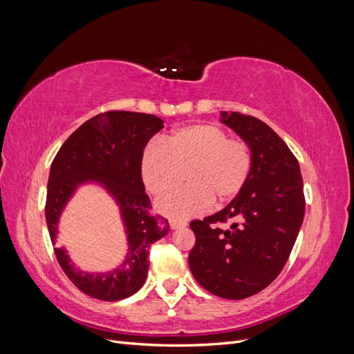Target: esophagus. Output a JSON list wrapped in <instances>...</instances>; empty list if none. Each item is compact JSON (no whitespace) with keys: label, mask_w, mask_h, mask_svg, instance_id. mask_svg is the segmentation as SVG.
<instances>
[{"label":"esophagus","mask_w":354,"mask_h":354,"mask_svg":"<svg viewBox=\"0 0 354 354\" xmlns=\"http://www.w3.org/2000/svg\"><path fill=\"white\" fill-rule=\"evenodd\" d=\"M169 226L173 230H177V229H183L186 227V223L185 221H177V220H171L169 221Z\"/></svg>","instance_id":"34e87169"}]
</instances>
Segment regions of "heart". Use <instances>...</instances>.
I'll return each mask as SVG.
<instances>
[{
	"mask_svg": "<svg viewBox=\"0 0 354 354\" xmlns=\"http://www.w3.org/2000/svg\"><path fill=\"white\" fill-rule=\"evenodd\" d=\"M251 149L241 138H229L216 124L178 128L165 136L162 146L145 149L142 180L152 195H162L185 169L187 186L169 192L156 202L160 214L171 218H190L211 203L223 205L236 198L250 178Z\"/></svg>",
	"mask_w": 354,
	"mask_h": 354,
	"instance_id": "1",
	"label": "heart"
}]
</instances>
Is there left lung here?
Instances as JSON below:
<instances>
[{
  "instance_id": "obj_1",
  "label": "left lung",
  "mask_w": 354,
  "mask_h": 354,
  "mask_svg": "<svg viewBox=\"0 0 354 354\" xmlns=\"http://www.w3.org/2000/svg\"><path fill=\"white\" fill-rule=\"evenodd\" d=\"M220 121L250 146L252 167L241 194L227 207L194 220L189 267L211 294L242 299L269 286L283 269L304 218L303 177L297 158L272 128L239 112ZM230 221L227 231L212 223Z\"/></svg>"
}]
</instances>
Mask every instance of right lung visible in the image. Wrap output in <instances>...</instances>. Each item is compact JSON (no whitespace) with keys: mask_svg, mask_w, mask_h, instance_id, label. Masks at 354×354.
<instances>
[{"mask_svg":"<svg viewBox=\"0 0 354 354\" xmlns=\"http://www.w3.org/2000/svg\"><path fill=\"white\" fill-rule=\"evenodd\" d=\"M164 128L155 115L111 111L93 116L77 128L59 149L50 168L46 220L56 245L59 220L78 187H103L120 207L127 236L124 261L109 272H84L71 261L65 248L55 252L62 270L80 291L103 301H118L136 294L146 281L149 248L169 230L167 220L153 217L140 173L147 142Z\"/></svg>","mask_w":354,"mask_h":354,"instance_id":"right-lung-1","label":"right lung"}]
</instances>
